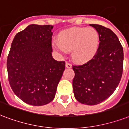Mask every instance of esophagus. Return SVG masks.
<instances>
[{
  "instance_id": "obj_1",
  "label": "esophagus",
  "mask_w": 129,
  "mask_h": 129,
  "mask_svg": "<svg viewBox=\"0 0 129 129\" xmlns=\"http://www.w3.org/2000/svg\"><path fill=\"white\" fill-rule=\"evenodd\" d=\"M66 67L69 68V69H70V68L72 67V65L70 63H69L68 62H66Z\"/></svg>"
}]
</instances>
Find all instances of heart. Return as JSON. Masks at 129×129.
Segmentation results:
<instances>
[{
  "label": "heart",
  "instance_id": "1",
  "mask_svg": "<svg viewBox=\"0 0 129 129\" xmlns=\"http://www.w3.org/2000/svg\"><path fill=\"white\" fill-rule=\"evenodd\" d=\"M98 34L94 29L71 27L62 31L59 40L52 41V48L60 54L71 50L72 58L76 62L87 61L94 55L98 46Z\"/></svg>",
  "mask_w": 129,
  "mask_h": 129
}]
</instances>
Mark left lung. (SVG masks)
Listing matches in <instances>:
<instances>
[{"instance_id":"obj_1","label":"left lung","mask_w":129,"mask_h":129,"mask_svg":"<svg viewBox=\"0 0 129 129\" xmlns=\"http://www.w3.org/2000/svg\"><path fill=\"white\" fill-rule=\"evenodd\" d=\"M98 33L96 54L87 62L73 66L76 100L83 104L96 105L111 95L119 84L123 70V48L114 33L108 28L89 24Z\"/></svg>"}]
</instances>
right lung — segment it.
<instances>
[{
    "instance_id": "right-lung-1",
    "label": "right lung",
    "mask_w": 129,
    "mask_h": 129,
    "mask_svg": "<svg viewBox=\"0 0 129 129\" xmlns=\"http://www.w3.org/2000/svg\"><path fill=\"white\" fill-rule=\"evenodd\" d=\"M52 28L31 24L12 42L7 62L9 81L15 94L29 105H46L53 100L65 69L64 61L52 55Z\"/></svg>"
}]
</instances>
